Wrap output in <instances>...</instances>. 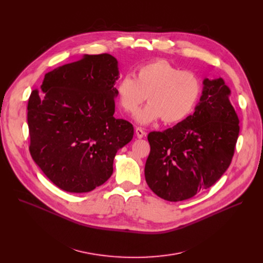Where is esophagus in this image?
Here are the masks:
<instances>
[{"instance_id": "esophagus-1", "label": "esophagus", "mask_w": 263, "mask_h": 263, "mask_svg": "<svg viewBox=\"0 0 263 263\" xmlns=\"http://www.w3.org/2000/svg\"><path fill=\"white\" fill-rule=\"evenodd\" d=\"M135 134H136V136H137L138 138H142V137L145 135L144 131H143L141 128H139V127L135 128Z\"/></svg>"}]
</instances>
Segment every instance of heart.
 <instances>
[{"label":"heart","mask_w":263,"mask_h":263,"mask_svg":"<svg viewBox=\"0 0 263 263\" xmlns=\"http://www.w3.org/2000/svg\"><path fill=\"white\" fill-rule=\"evenodd\" d=\"M120 107L129 115L137 111L142 102H149L136 115L137 123L147 125L160 119L165 124H177L196 108L202 83L197 74L163 59L147 62L135 72L122 77L116 86Z\"/></svg>","instance_id":"1"}]
</instances>
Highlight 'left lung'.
I'll return each instance as SVG.
<instances>
[{
  "mask_svg": "<svg viewBox=\"0 0 263 263\" xmlns=\"http://www.w3.org/2000/svg\"><path fill=\"white\" fill-rule=\"evenodd\" d=\"M194 114L162 132L147 135L151 146L144 166L146 184L170 202L191 199L211 187L229 167L239 134V120L221 78L205 79Z\"/></svg>",
  "mask_w": 263,
  "mask_h": 263,
  "instance_id": "left-lung-1",
  "label": "left lung"
}]
</instances>
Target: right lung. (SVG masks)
I'll return each mask as SVG.
<instances>
[{
  "label": "right lung",
  "mask_w": 263,
  "mask_h": 263,
  "mask_svg": "<svg viewBox=\"0 0 263 263\" xmlns=\"http://www.w3.org/2000/svg\"><path fill=\"white\" fill-rule=\"evenodd\" d=\"M117 59L84 55L45 74L28 101L30 154L62 191L88 193L114 173L117 152L131 141V123L116 119Z\"/></svg>",
  "instance_id": "1"
}]
</instances>
